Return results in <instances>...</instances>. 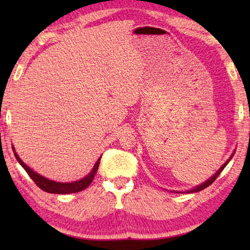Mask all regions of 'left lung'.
<instances>
[{
  "mask_svg": "<svg viewBox=\"0 0 250 250\" xmlns=\"http://www.w3.org/2000/svg\"><path fill=\"white\" fill-rule=\"evenodd\" d=\"M232 156V155H231ZM231 159V158H230ZM230 159L229 160H227V162L225 163V164H224V166L221 167V168H219V170L216 172V173H215V174L213 175V176H211L210 177V179L209 180H207L206 182H205V183H203L202 185H198V186H196V188H193V189H191V191H188V193H194V192H200V191H202V189H204V188H207V186H209L211 183H213V182L215 181V180H216L217 179V177H218V175L219 174H221V172L224 170V167H225L226 166H227V163L228 162H229V161H230Z\"/></svg>",
  "mask_w": 250,
  "mask_h": 250,
  "instance_id": "1",
  "label": "left lung"
}]
</instances>
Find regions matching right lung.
I'll list each match as a JSON object with an SVG mask.
<instances>
[{"label": "right lung", "instance_id": "right-lung-1", "mask_svg": "<svg viewBox=\"0 0 250 250\" xmlns=\"http://www.w3.org/2000/svg\"><path fill=\"white\" fill-rule=\"evenodd\" d=\"M14 154H15L16 160L19 161V163L24 167V170L27 172V174L31 176V179L34 181V183L39 186L40 188L43 189V191L47 192V193H52V194H69V193L80 192V191H83V189L87 188L88 186L90 185L92 180H94L95 174L97 173V171H98L99 163H100V159H98V161H97V163L95 164V167L91 170V172L82 180L73 182V183H59V182L50 181L48 179H46V177H44V176L37 174L36 172L31 170V168H29L26 164H25L23 161L20 159V156L18 154L16 153H14Z\"/></svg>", "mask_w": 250, "mask_h": 250}]
</instances>
